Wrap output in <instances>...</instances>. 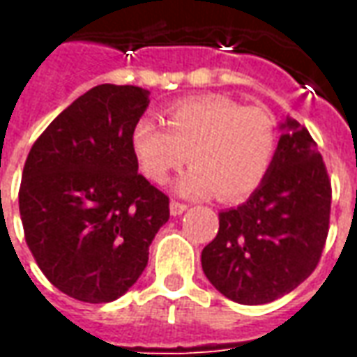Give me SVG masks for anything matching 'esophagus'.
<instances>
[{
	"label": "esophagus",
	"instance_id": "esophagus-1",
	"mask_svg": "<svg viewBox=\"0 0 357 357\" xmlns=\"http://www.w3.org/2000/svg\"><path fill=\"white\" fill-rule=\"evenodd\" d=\"M189 208L185 202H179V201H172L170 202V214L172 216H179V214H183L185 210Z\"/></svg>",
	"mask_w": 357,
	"mask_h": 357
}]
</instances>
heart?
I'll return each instance as SVG.
<instances>
[{
    "label": "heart",
    "mask_w": 357,
    "mask_h": 357,
    "mask_svg": "<svg viewBox=\"0 0 357 357\" xmlns=\"http://www.w3.org/2000/svg\"><path fill=\"white\" fill-rule=\"evenodd\" d=\"M166 130L151 120L133 126L132 151L143 176L168 183L189 160L179 193L193 199L216 195L241 201L268 176L277 147L275 124L260 107H243L224 95H202L172 105Z\"/></svg>",
    "instance_id": "1"
}]
</instances>
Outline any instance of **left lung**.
Masks as SVG:
<instances>
[{
	"label": "left lung",
	"mask_w": 357,
	"mask_h": 357,
	"mask_svg": "<svg viewBox=\"0 0 357 357\" xmlns=\"http://www.w3.org/2000/svg\"><path fill=\"white\" fill-rule=\"evenodd\" d=\"M273 162L245 204L220 212L202 248L204 275L239 304H268L296 289L321 260L331 216V179L317 143L287 120Z\"/></svg>",
	"instance_id": "8db88e82"
}]
</instances>
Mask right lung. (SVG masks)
Instances as JSON below:
<instances>
[{"mask_svg": "<svg viewBox=\"0 0 357 357\" xmlns=\"http://www.w3.org/2000/svg\"><path fill=\"white\" fill-rule=\"evenodd\" d=\"M147 95L137 86H95L43 130L24 162L26 245L50 283L80 302L122 296L170 218L168 195L137 172L132 151Z\"/></svg>", "mask_w": 357, "mask_h": 357, "instance_id": "1", "label": "right lung"}]
</instances>
